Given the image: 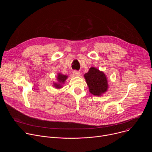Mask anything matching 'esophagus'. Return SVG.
Instances as JSON below:
<instances>
[{
    "label": "esophagus",
    "instance_id": "esophagus-1",
    "mask_svg": "<svg viewBox=\"0 0 152 152\" xmlns=\"http://www.w3.org/2000/svg\"><path fill=\"white\" fill-rule=\"evenodd\" d=\"M73 74L75 76H80V73L79 72H77V71H73Z\"/></svg>",
    "mask_w": 152,
    "mask_h": 152
}]
</instances>
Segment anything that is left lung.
<instances>
[{
	"mask_svg": "<svg viewBox=\"0 0 152 152\" xmlns=\"http://www.w3.org/2000/svg\"><path fill=\"white\" fill-rule=\"evenodd\" d=\"M84 78L88 86L89 91L94 96H102L109 88L106 75L94 67H91L88 73L84 75Z\"/></svg>",
	"mask_w": 152,
	"mask_h": 152,
	"instance_id": "1",
	"label": "left lung"
}]
</instances>
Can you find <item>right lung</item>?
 <instances>
[{"mask_svg": "<svg viewBox=\"0 0 152 152\" xmlns=\"http://www.w3.org/2000/svg\"><path fill=\"white\" fill-rule=\"evenodd\" d=\"M68 77H69L67 75H63L61 73H58L56 76L57 82H53V86L55 88L59 90L62 88L63 87V84H64L65 82H66Z\"/></svg>", "mask_w": 152, "mask_h": 152, "instance_id": "right-lung-1", "label": "right lung"}]
</instances>
